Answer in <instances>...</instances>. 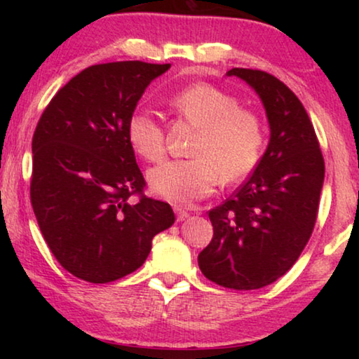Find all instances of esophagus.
<instances>
[{
    "label": "esophagus",
    "mask_w": 359,
    "mask_h": 359,
    "mask_svg": "<svg viewBox=\"0 0 359 359\" xmlns=\"http://www.w3.org/2000/svg\"><path fill=\"white\" fill-rule=\"evenodd\" d=\"M175 212H176V219H178V222H181V220H184L189 215L188 209H186L184 205H178V204L175 205Z\"/></svg>",
    "instance_id": "esophagus-1"
}]
</instances>
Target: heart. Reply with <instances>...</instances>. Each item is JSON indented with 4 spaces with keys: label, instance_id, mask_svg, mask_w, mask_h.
Segmentation results:
<instances>
[{
    "label": "heart",
    "instance_id": "1",
    "mask_svg": "<svg viewBox=\"0 0 359 359\" xmlns=\"http://www.w3.org/2000/svg\"><path fill=\"white\" fill-rule=\"evenodd\" d=\"M170 106L198 127L188 160L170 161L151 170L149 183L161 198L191 203L219 184L237 183L257 168L264 144L262 119L237 97L209 83H194L173 95ZM127 140L137 155L160 163L166 155L165 130L150 111L137 109L127 119Z\"/></svg>",
    "mask_w": 359,
    "mask_h": 359
}]
</instances>
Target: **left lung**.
I'll use <instances>...</instances> for the list:
<instances>
[{
	"instance_id": "1",
	"label": "left lung",
	"mask_w": 359,
	"mask_h": 359,
	"mask_svg": "<svg viewBox=\"0 0 359 359\" xmlns=\"http://www.w3.org/2000/svg\"><path fill=\"white\" fill-rule=\"evenodd\" d=\"M262 97L271 139L252 176L209 210L214 235L199 253L201 271L227 289L252 291L287 273L311 238L325 163L309 114L276 76L232 68Z\"/></svg>"
}]
</instances>
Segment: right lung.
<instances>
[{
    "instance_id": "add662e5",
    "label": "right lung",
    "mask_w": 359,
    "mask_h": 359,
    "mask_svg": "<svg viewBox=\"0 0 359 359\" xmlns=\"http://www.w3.org/2000/svg\"><path fill=\"white\" fill-rule=\"evenodd\" d=\"M170 63L91 65L52 97L32 137L31 204L57 262L104 284L140 268L151 238L175 222L147 183L127 140V119Z\"/></svg>"
}]
</instances>
